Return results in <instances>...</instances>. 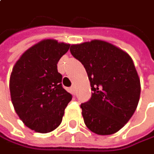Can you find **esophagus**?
<instances>
[{"mask_svg":"<svg viewBox=\"0 0 154 154\" xmlns=\"http://www.w3.org/2000/svg\"><path fill=\"white\" fill-rule=\"evenodd\" d=\"M70 91H71L72 94L75 95V86H72V87L70 88Z\"/></svg>","mask_w":154,"mask_h":154,"instance_id":"1","label":"esophagus"}]
</instances>
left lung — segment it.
<instances>
[{"instance_id": "8db88e82", "label": "left lung", "mask_w": 154, "mask_h": 154, "mask_svg": "<svg viewBox=\"0 0 154 154\" xmlns=\"http://www.w3.org/2000/svg\"><path fill=\"white\" fill-rule=\"evenodd\" d=\"M70 52L86 68L93 91L80 105L85 125L100 135L118 132L133 116L140 98V79L131 57L102 40L72 45Z\"/></svg>"}]
</instances>
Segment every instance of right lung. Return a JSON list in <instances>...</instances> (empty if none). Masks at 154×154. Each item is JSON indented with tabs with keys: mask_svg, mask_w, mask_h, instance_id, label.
Masks as SVG:
<instances>
[{
	"mask_svg": "<svg viewBox=\"0 0 154 154\" xmlns=\"http://www.w3.org/2000/svg\"><path fill=\"white\" fill-rule=\"evenodd\" d=\"M70 45L45 39L25 51L13 66L10 92L14 109L26 126L38 133L55 130L72 95L62 87L57 62Z\"/></svg>",
	"mask_w": 154,
	"mask_h": 154,
	"instance_id": "right-lung-1",
	"label": "right lung"
}]
</instances>
